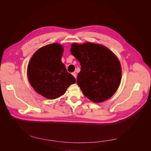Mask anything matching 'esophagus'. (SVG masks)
Masks as SVG:
<instances>
[{
    "label": "esophagus",
    "instance_id": "1",
    "mask_svg": "<svg viewBox=\"0 0 151 151\" xmlns=\"http://www.w3.org/2000/svg\"><path fill=\"white\" fill-rule=\"evenodd\" d=\"M72 75H73V76L75 78V79H76V73L75 72H74V73H72Z\"/></svg>",
    "mask_w": 151,
    "mask_h": 151
}]
</instances>
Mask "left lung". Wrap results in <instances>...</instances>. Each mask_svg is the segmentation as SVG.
Returning <instances> with one entry per match:
<instances>
[{"instance_id":"left-lung-1","label":"left lung","mask_w":151,"mask_h":151,"mask_svg":"<svg viewBox=\"0 0 151 151\" xmlns=\"http://www.w3.org/2000/svg\"><path fill=\"white\" fill-rule=\"evenodd\" d=\"M70 52L80 62L77 84L84 96L100 103L111 97L121 81L122 70L116 55L104 45L73 43Z\"/></svg>"}]
</instances>
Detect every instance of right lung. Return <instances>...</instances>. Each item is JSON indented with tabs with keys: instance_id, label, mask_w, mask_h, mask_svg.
Masks as SVG:
<instances>
[{
	"instance_id": "1",
	"label": "right lung",
	"mask_w": 151,
	"mask_h": 151,
	"mask_svg": "<svg viewBox=\"0 0 151 151\" xmlns=\"http://www.w3.org/2000/svg\"><path fill=\"white\" fill-rule=\"evenodd\" d=\"M63 48L55 43L42 47L32 57L27 67L29 81L34 89L50 100L62 96L76 83L61 62Z\"/></svg>"
}]
</instances>
